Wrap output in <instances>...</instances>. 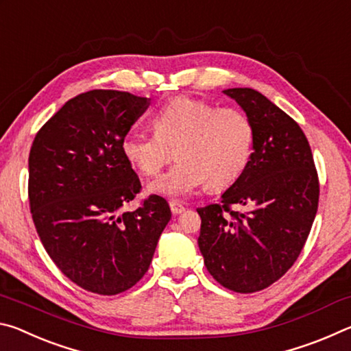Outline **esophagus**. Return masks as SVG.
<instances>
[{
    "label": "esophagus",
    "instance_id": "esophagus-1",
    "mask_svg": "<svg viewBox=\"0 0 351 351\" xmlns=\"http://www.w3.org/2000/svg\"><path fill=\"white\" fill-rule=\"evenodd\" d=\"M170 209L171 212L175 213V215H178V213H182L184 210H186V206H184L182 203H180L178 199H170Z\"/></svg>",
    "mask_w": 351,
    "mask_h": 351
}]
</instances>
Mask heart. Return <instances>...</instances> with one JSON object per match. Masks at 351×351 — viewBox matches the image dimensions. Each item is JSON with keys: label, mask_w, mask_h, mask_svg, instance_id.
Here are the masks:
<instances>
[{"label": "heart", "mask_w": 351, "mask_h": 351, "mask_svg": "<svg viewBox=\"0 0 351 351\" xmlns=\"http://www.w3.org/2000/svg\"><path fill=\"white\" fill-rule=\"evenodd\" d=\"M154 134L128 132L122 153L142 175L159 173L171 156L178 161L152 182L153 192L182 197L204 184L209 192L232 187L249 167L255 127L245 111L195 97H175L152 116Z\"/></svg>", "instance_id": "heart-1"}]
</instances>
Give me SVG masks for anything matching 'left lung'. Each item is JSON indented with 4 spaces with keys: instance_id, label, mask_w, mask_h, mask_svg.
<instances>
[{
    "instance_id": "1",
    "label": "left lung",
    "mask_w": 351,
    "mask_h": 351,
    "mask_svg": "<svg viewBox=\"0 0 351 351\" xmlns=\"http://www.w3.org/2000/svg\"><path fill=\"white\" fill-rule=\"evenodd\" d=\"M223 93L252 119L255 147L245 175L221 201L197 209L198 246L221 287L255 293L287 274L304 249L319 206V176L293 117L251 88Z\"/></svg>"
}]
</instances>
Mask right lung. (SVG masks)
I'll list each match as a JSON object with an SVG mask.
<instances>
[{"mask_svg": "<svg viewBox=\"0 0 351 351\" xmlns=\"http://www.w3.org/2000/svg\"><path fill=\"white\" fill-rule=\"evenodd\" d=\"M148 105L125 91L82 93L38 130L29 153V207L40 240L57 268L91 293L134 287L170 221L159 195L122 212L142 186L121 144Z\"/></svg>", "mask_w": 351, "mask_h": 351, "instance_id": "right-lung-1", "label": "right lung"}]
</instances>
